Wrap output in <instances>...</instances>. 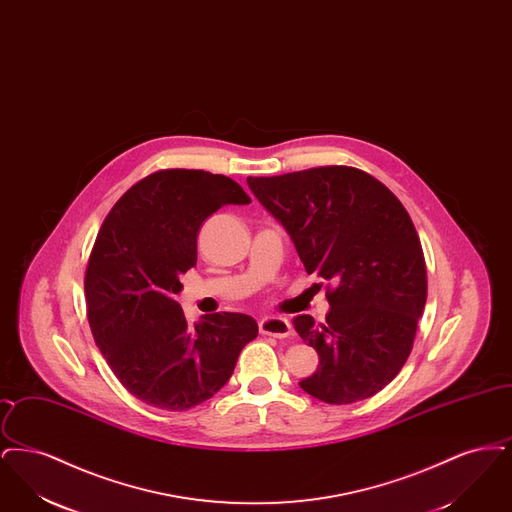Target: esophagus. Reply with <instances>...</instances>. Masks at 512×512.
Returning a JSON list of instances; mask_svg holds the SVG:
<instances>
[{
	"instance_id": "esophagus-1",
	"label": "esophagus",
	"mask_w": 512,
	"mask_h": 512,
	"mask_svg": "<svg viewBox=\"0 0 512 512\" xmlns=\"http://www.w3.org/2000/svg\"><path fill=\"white\" fill-rule=\"evenodd\" d=\"M259 332L263 336H272V338H278V340H284V338H290L293 334L292 324L282 317H268L263 318L259 322Z\"/></svg>"
}]
</instances>
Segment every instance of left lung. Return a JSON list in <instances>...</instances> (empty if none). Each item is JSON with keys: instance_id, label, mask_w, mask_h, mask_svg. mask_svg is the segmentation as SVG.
<instances>
[{"instance_id": "left-lung-1", "label": "left lung", "mask_w": 512, "mask_h": 512, "mask_svg": "<svg viewBox=\"0 0 512 512\" xmlns=\"http://www.w3.org/2000/svg\"><path fill=\"white\" fill-rule=\"evenodd\" d=\"M247 184L284 224L305 270L328 282L326 322L293 318L320 361L299 386L330 405L384 390L411 355L428 293L407 209L380 180L343 165L249 176Z\"/></svg>"}]
</instances>
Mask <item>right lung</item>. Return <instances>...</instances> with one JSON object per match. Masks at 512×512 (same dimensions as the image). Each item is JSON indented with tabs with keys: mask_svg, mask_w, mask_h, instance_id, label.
I'll use <instances>...</instances> for the list:
<instances>
[{
	"mask_svg": "<svg viewBox=\"0 0 512 512\" xmlns=\"http://www.w3.org/2000/svg\"><path fill=\"white\" fill-rule=\"evenodd\" d=\"M249 201L224 174L163 169L124 192L99 228L84 274L88 322L113 374L151 407L188 411L211 399L259 334L242 313L190 326L174 299L195 267L203 220Z\"/></svg>",
	"mask_w": 512,
	"mask_h": 512,
	"instance_id": "obj_1",
	"label": "right lung"
}]
</instances>
